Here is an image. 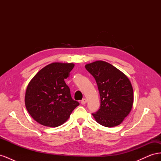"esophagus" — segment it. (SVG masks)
I'll return each instance as SVG.
<instances>
[{
    "mask_svg": "<svg viewBox=\"0 0 161 161\" xmlns=\"http://www.w3.org/2000/svg\"><path fill=\"white\" fill-rule=\"evenodd\" d=\"M86 101H87V100H86V99H82L81 100L80 103H81L82 105H85V104L86 103Z\"/></svg>",
    "mask_w": 161,
    "mask_h": 161,
    "instance_id": "esophagus-1",
    "label": "esophagus"
}]
</instances>
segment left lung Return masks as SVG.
Returning <instances> with one entry per match:
<instances>
[{
    "mask_svg": "<svg viewBox=\"0 0 161 161\" xmlns=\"http://www.w3.org/2000/svg\"><path fill=\"white\" fill-rule=\"evenodd\" d=\"M95 78L100 95L99 109L92 114L97 123L108 128L119 125L131 109L132 86L128 78L115 66L104 61L85 66Z\"/></svg>",
    "mask_w": 161,
    "mask_h": 161,
    "instance_id": "left-lung-1",
    "label": "left lung"
}]
</instances>
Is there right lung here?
Wrapping results in <instances>:
<instances>
[{"label":"right lung","instance_id":"right-lung-1","mask_svg":"<svg viewBox=\"0 0 161 161\" xmlns=\"http://www.w3.org/2000/svg\"><path fill=\"white\" fill-rule=\"evenodd\" d=\"M74 66L72 63H52L39 71L29 83L25 106L39 124L58 127L79 105V102L72 99L70 88L64 81Z\"/></svg>","mask_w":161,"mask_h":161}]
</instances>
